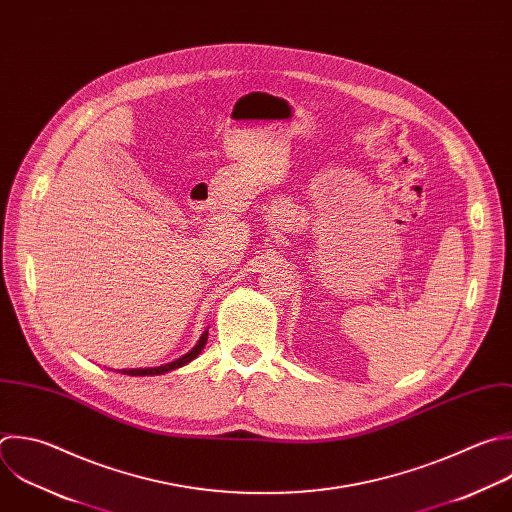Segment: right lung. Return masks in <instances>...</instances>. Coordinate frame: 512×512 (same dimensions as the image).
I'll list each match as a JSON object with an SVG mask.
<instances>
[{
    "label": "right lung",
    "mask_w": 512,
    "mask_h": 512,
    "mask_svg": "<svg viewBox=\"0 0 512 512\" xmlns=\"http://www.w3.org/2000/svg\"><path fill=\"white\" fill-rule=\"evenodd\" d=\"M207 337H209V329H205V331L201 333L199 342L195 344V348H193V350H189L185 356H181V358H177V360H173V362L160 364V366H148V368L122 370L120 374H124V376H160V374H168V372H173V370H179V368L187 366L189 362H193V360L203 352V348L207 346Z\"/></svg>",
    "instance_id": "right-lung-1"
}]
</instances>
